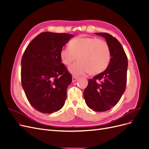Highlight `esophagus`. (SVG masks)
Here are the masks:
<instances>
[{
	"label": "esophagus",
	"instance_id": "34e87169",
	"mask_svg": "<svg viewBox=\"0 0 149 149\" xmlns=\"http://www.w3.org/2000/svg\"><path fill=\"white\" fill-rule=\"evenodd\" d=\"M78 77L76 76H73V77H72V81L73 82H75L76 80L78 79Z\"/></svg>",
	"mask_w": 149,
	"mask_h": 149
}]
</instances>
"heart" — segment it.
I'll list each match as a JSON object with an SVG mask.
<instances>
[{
  "label": "heart",
  "mask_w": 149,
  "mask_h": 149,
  "mask_svg": "<svg viewBox=\"0 0 149 149\" xmlns=\"http://www.w3.org/2000/svg\"><path fill=\"white\" fill-rule=\"evenodd\" d=\"M60 55L65 65H71L78 57L79 61L69 68L72 74L81 75L89 73L96 75L107 68L111 53L109 46L104 40L79 36L71 40L69 47L61 49Z\"/></svg>",
  "instance_id": "b5f03b06"
}]
</instances>
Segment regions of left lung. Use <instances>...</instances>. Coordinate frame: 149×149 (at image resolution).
Wrapping results in <instances>:
<instances>
[{
	"mask_svg": "<svg viewBox=\"0 0 149 149\" xmlns=\"http://www.w3.org/2000/svg\"><path fill=\"white\" fill-rule=\"evenodd\" d=\"M95 34L105 38L111 49V60L102 73L89 79L83 96L90 109L104 112L115 106L125 91L128 61L123 46L115 37L107 33Z\"/></svg>",
	"mask_w": 149,
	"mask_h": 149,
	"instance_id": "1",
	"label": "left lung"
}]
</instances>
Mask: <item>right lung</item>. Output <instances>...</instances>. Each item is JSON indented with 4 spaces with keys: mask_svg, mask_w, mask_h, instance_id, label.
<instances>
[{
    "mask_svg": "<svg viewBox=\"0 0 149 149\" xmlns=\"http://www.w3.org/2000/svg\"><path fill=\"white\" fill-rule=\"evenodd\" d=\"M73 35L42 32L25 49L21 61V81L30 104L42 113L61 109L71 74L61 63L60 51Z\"/></svg>",
    "mask_w": 149,
    "mask_h": 149,
    "instance_id": "1",
    "label": "right lung"
}]
</instances>
